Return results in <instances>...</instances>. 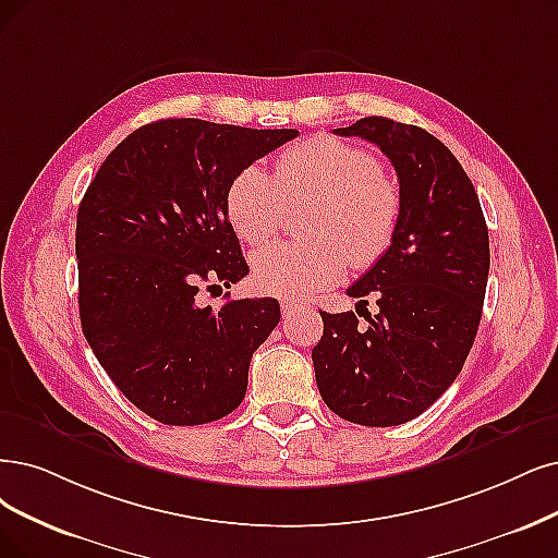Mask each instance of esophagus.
I'll return each mask as SVG.
<instances>
[{"label":"esophagus","mask_w":558,"mask_h":558,"mask_svg":"<svg viewBox=\"0 0 558 558\" xmlns=\"http://www.w3.org/2000/svg\"><path fill=\"white\" fill-rule=\"evenodd\" d=\"M301 303H296V301H290V299H284V301H280V311H282V315L284 317H290L296 307H299Z\"/></svg>","instance_id":"34e87169"}]
</instances>
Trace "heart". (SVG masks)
<instances>
[{"label":"heart","instance_id":"b5f03b06","mask_svg":"<svg viewBox=\"0 0 558 558\" xmlns=\"http://www.w3.org/2000/svg\"><path fill=\"white\" fill-rule=\"evenodd\" d=\"M292 202L324 199L313 241H278L253 255L264 294L299 299L336 282L347 268L373 266L393 243L402 199L384 162L359 144L315 135L276 160V174L251 165L234 179L227 214L245 243H264L282 227Z\"/></svg>","mask_w":558,"mask_h":558}]
</instances>
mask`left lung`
<instances>
[{"label": "left lung", "instance_id": "1", "mask_svg": "<svg viewBox=\"0 0 558 558\" xmlns=\"http://www.w3.org/2000/svg\"><path fill=\"white\" fill-rule=\"evenodd\" d=\"M356 135L393 162L400 225L393 243L347 294L375 296L379 313H322L313 349L326 407L349 423L390 427L421 416L456 381L476 340L489 274L481 202L460 160L418 126L365 117Z\"/></svg>", "mask_w": 558, "mask_h": 558}]
</instances>
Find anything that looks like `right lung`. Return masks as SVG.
<instances>
[{
  "mask_svg": "<svg viewBox=\"0 0 558 558\" xmlns=\"http://www.w3.org/2000/svg\"><path fill=\"white\" fill-rule=\"evenodd\" d=\"M294 129L160 119L102 160L80 202L82 331L114 386L162 425H202L241 404L255 349L280 322L276 299L197 305L247 268L227 220L239 172Z\"/></svg>",
  "mask_w": 558,
  "mask_h": 558,
  "instance_id": "obj_1",
  "label": "right lung"
}]
</instances>
